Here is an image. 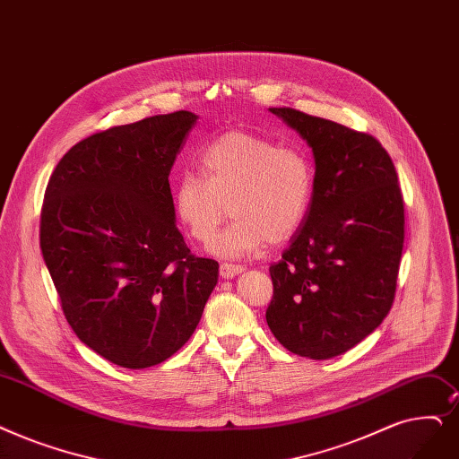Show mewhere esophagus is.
<instances>
[{
  "label": "esophagus",
  "instance_id": "obj_1",
  "mask_svg": "<svg viewBox=\"0 0 459 459\" xmlns=\"http://www.w3.org/2000/svg\"><path fill=\"white\" fill-rule=\"evenodd\" d=\"M242 272H244V266H240V264L223 263L221 266H219V273H221V277H225V279H232L234 275L242 273Z\"/></svg>",
  "mask_w": 459,
  "mask_h": 459
}]
</instances>
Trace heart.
Listing matches in <instances>:
<instances>
[{
    "mask_svg": "<svg viewBox=\"0 0 459 459\" xmlns=\"http://www.w3.org/2000/svg\"><path fill=\"white\" fill-rule=\"evenodd\" d=\"M198 174L176 182L174 213L195 242L208 244L229 206L234 221L212 242V251L223 256L289 240L313 201L315 169L307 153L251 131H227L210 141L198 155Z\"/></svg>",
    "mask_w": 459,
    "mask_h": 459,
    "instance_id": "1",
    "label": "heart"
}]
</instances>
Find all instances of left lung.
I'll use <instances>...</instances> for the list:
<instances>
[{
	"label": "left lung",
	"instance_id": "obj_1",
	"mask_svg": "<svg viewBox=\"0 0 459 459\" xmlns=\"http://www.w3.org/2000/svg\"><path fill=\"white\" fill-rule=\"evenodd\" d=\"M270 110L311 146L315 191L306 221L270 266L266 323L287 351L326 360L360 343L394 304L403 196L375 136L289 107Z\"/></svg>",
	"mask_w": 459,
	"mask_h": 459
}]
</instances>
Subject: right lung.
<instances>
[{
    "label": "right lung",
    "instance_id": "obj_1",
    "mask_svg": "<svg viewBox=\"0 0 459 459\" xmlns=\"http://www.w3.org/2000/svg\"><path fill=\"white\" fill-rule=\"evenodd\" d=\"M196 116L116 126L74 144L41 208V251L78 340L144 369L180 351L217 285L219 264L186 246L169 174Z\"/></svg>",
    "mask_w": 459,
    "mask_h": 459
}]
</instances>
